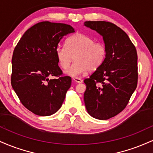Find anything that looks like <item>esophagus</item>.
Returning a JSON list of instances; mask_svg holds the SVG:
<instances>
[{
	"label": "esophagus",
	"mask_w": 153,
	"mask_h": 153,
	"mask_svg": "<svg viewBox=\"0 0 153 153\" xmlns=\"http://www.w3.org/2000/svg\"><path fill=\"white\" fill-rule=\"evenodd\" d=\"M73 79L75 82H78V83H81V82H82V80H81V79L79 78H73Z\"/></svg>",
	"instance_id": "34e87169"
}]
</instances>
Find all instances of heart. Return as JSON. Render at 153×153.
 Instances as JSON below:
<instances>
[{
	"label": "heart",
	"instance_id": "obj_1",
	"mask_svg": "<svg viewBox=\"0 0 153 153\" xmlns=\"http://www.w3.org/2000/svg\"><path fill=\"white\" fill-rule=\"evenodd\" d=\"M56 57L63 70H66L74 59L76 62L65 73L78 77L94 71L99 68L106 59L107 49L103 42H95L94 38L78 32L66 41V47L58 46L55 50Z\"/></svg>",
	"mask_w": 153,
	"mask_h": 153
}]
</instances>
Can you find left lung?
Returning <instances> with one entry per match:
<instances>
[{
  "instance_id": "left-lung-1",
  "label": "left lung",
  "mask_w": 153,
  "mask_h": 153,
  "mask_svg": "<svg viewBox=\"0 0 153 153\" xmlns=\"http://www.w3.org/2000/svg\"><path fill=\"white\" fill-rule=\"evenodd\" d=\"M84 26L102 36L107 49L103 64L85 79L84 102L88 113L100 120L125 108L137 85V54L128 35L107 22H85Z\"/></svg>"
}]
</instances>
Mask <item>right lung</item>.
I'll use <instances>...</instances> for the list:
<instances>
[{
    "label": "right lung",
    "mask_w": 153,
    "mask_h": 153,
    "mask_svg": "<svg viewBox=\"0 0 153 153\" xmlns=\"http://www.w3.org/2000/svg\"><path fill=\"white\" fill-rule=\"evenodd\" d=\"M73 32L74 28L68 24L39 22L24 33L15 47L12 88L34 114L52 115L62 106L71 78L62 75L55 50L63 36ZM51 76L58 78L50 79Z\"/></svg>",
    "instance_id": "add662e5"
}]
</instances>
